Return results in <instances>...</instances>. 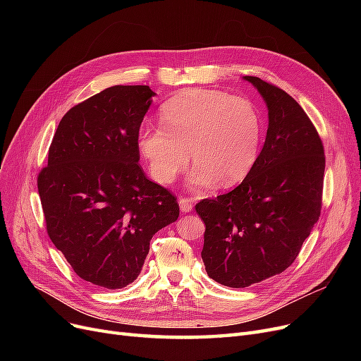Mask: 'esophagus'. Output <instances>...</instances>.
<instances>
[{"instance_id": "1", "label": "esophagus", "mask_w": 361, "mask_h": 361, "mask_svg": "<svg viewBox=\"0 0 361 361\" xmlns=\"http://www.w3.org/2000/svg\"><path fill=\"white\" fill-rule=\"evenodd\" d=\"M179 207H180V211H182L183 214H188V212L192 211L194 204H192V202H191L190 199H180V200H179Z\"/></svg>"}]
</instances>
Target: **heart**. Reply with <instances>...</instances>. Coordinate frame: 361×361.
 I'll use <instances>...</instances> for the list:
<instances>
[{"mask_svg": "<svg viewBox=\"0 0 361 361\" xmlns=\"http://www.w3.org/2000/svg\"><path fill=\"white\" fill-rule=\"evenodd\" d=\"M162 126H143L138 133L140 154L150 174L170 183L195 162L188 176L191 188L243 180L253 169L262 122L255 105L220 90L191 89L174 94L161 108Z\"/></svg>", "mask_w": 361, "mask_h": 361, "instance_id": "b5f03b06", "label": "heart"}]
</instances>
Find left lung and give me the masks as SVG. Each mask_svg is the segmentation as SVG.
I'll list each match as a JSON object with an SVG mask.
<instances>
[{"instance_id": "8db88e82", "label": "left lung", "mask_w": 361, "mask_h": 361, "mask_svg": "<svg viewBox=\"0 0 361 361\" xmlns=\"http://www.w3.org/2000/svg\"><path fill=\"white\" fill-rule=\"evenodd\" d=\"M243 80L267 104L265 145L235 190L195 204L206 226V272L228 288L251 286L292 265L319 220L325 170L322 141L300 104L257 76Z\"/></svg>"}]
</instances>
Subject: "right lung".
I'll list each match as a JSON object with an SVG mask.
<instances>
[{"instance_id": "right-lung-1", "label": "right lung", "mask_w": 361, "mask_h": 361, "mask_svg": "<svg viewBox=\"0 0 361 361\" xmlns=\"http://www.w3.org/2000/svg\"><path fill=\"white\" fill-rule=\"evenodd\" d=\"M155 94L114 85L71 108L37 178L52 244L76 276L105 289L133 283L152 236L179 216L176 197L138 166V130Z\"/></svg>"}]
</instances>
